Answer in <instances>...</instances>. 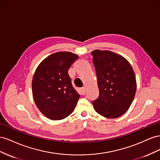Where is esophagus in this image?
Masks as SVG:
<instances>
[{"label":"esophagus","mask_w":160,"mask_h":160,"mask_svg":"<svg viewBox=\"0 0 160 160\" xmlns=\"http://www.w3.org/2000/svg\"><path fill=\"white\" fill-rule=\"evenodd\" d=\"M80 91H81V93H82V94L84 95V94H85V93H86V88H85L84 87L80 89Z\"/></svg>","instance_id":"1"}]
</instances>
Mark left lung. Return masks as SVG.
<instances>
[{
    "mask_svg": "<svg viewBox=\"0 0 160 160\" xmlns=\"http://www.w3.org/2000/svg\"><path fill=\"white\" fill-rule=\"evenodd\" d=\"M97 77L99 96L93 100L94 110L104 117H119L128 110L136 92L133 68L125 58L110 51L91 52Z\"/></svg>",
    "mask_w": 160,
    "mask_h": 160,
    "instance_id": "8db88e82",
    "label": "left lung"
}]
</instances>
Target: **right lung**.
Returning a JSON list of instances; mask_svg holds the SVG:
<instances>
[{
  "instance_id": "obj_1",
  "label": "right lung",
  "mask_w": 160,
  "mask_h": 160,
  "mask_svg": "<svg viewBox=\"0 0 160 160\" xmlns=\"http://www.w3.org/2000/svg\"><path fill=\"white\" fill-rule=\"evenodd\" d=\"M78 56L62 52L40 63L32 80V92L39 111L52 120H61L74 111L80 98L72 84L68 70Z\"/></svg>"
}]
</instances>
